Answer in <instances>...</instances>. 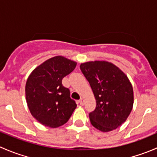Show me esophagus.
I'll return each mask as SVG.
<instances>
[{
	"label": "esophagus",
	"mask_w": 157,
	"mask_h": 157,
	"mask_svg": "<svg viewBox=\"0 0 157 157\" xmlns=\"http://www.w3.org/2000/svg\"><path fill=\"white\" fill-rule=\"evenodd\" d=\"M79 103H80V105H84L85 102H84V100H83V99H80V100H79Z\"/></svg>",
	"instance_id": "obj_1"
}]
</instances>
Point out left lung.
<instances>
[{
	"label": "left lung",
	"mask_w": 157,
	"mask_h": 157,
	"mask_svg": "<svg viewBox=\"0 0 157 157\" xmlns=\"http://www.w3.org/2000/svg\"><path fill=\"white\" fill-rule=\"evenodd\" d=\"M80 67L96 98V109L89 114L92 125L103 132L116 129L126 121L134 104L127 76L107 61H90Z\"/></svg>",
	"instance_id": "8db88e82"
}]
</instances>
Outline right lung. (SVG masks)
Segmentation results:
<instances>
[{
	"mask_svg": "<svg viewBox=\"0 0 157 157\" xmlns=\"http://www.w3.org/2000/svg\"><path fill=\"white\" fill-rule=\"evenodd\" d=\"M77 63L62 56L47 60L28 77L26 99L32 115L43 125L58 128L65 124L77 107L70 90L62 79L76 67Z\"/></svg>",
	"mask_w": 157,
	"mask_h": 157,
	"instance_id": "1",
	"label": "right lung"
}]
</instances>
